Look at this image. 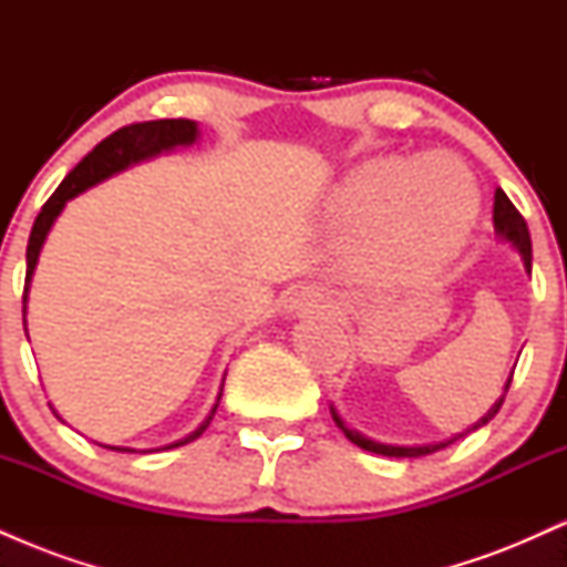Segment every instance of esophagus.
I'll list each match as a JSON object with an SVG mask.
<instances>
[{"label": "esophagus", "instance_id": "obj_1", "mask_svg": "<svg viewBox=\"0 0 567 567\" xmlns=\"http://www.w3.org/2000/svg\"><path fill=\"white\" fill-rule=\"evenodd\" d=\"M330 303L328 292L320 288H301V290H292L285 298V309L288 311H298V315H306V311H315V309H324Z\"/></svg>", "mask_w": 567, "mask_h": 567}]
</instances>
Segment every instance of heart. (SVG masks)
Returning a JSON list of instances; mask_svg holds the SVG:
<instances>
[{
    "label": "heart",
    "instance_id": "heart-1",
    "mask_svg": "<svg viewBox=\"0 0 567 567\" xmlns=\"http://www.w3.org/2000/svg\"><path fill=\"white\" fill-rule=\"evenodd\" d=\"M445 166L460 173L455 179ZM477 194L453 162L426 157L419 165L410 162H379L354 173L336 192L333 216L341 224L375 220L365 243L370 261H392L413 239L432 237L440 252H453L470 231Z\"/></svg>",
    "mask_w": 567,
    "mask_h": 567
}]
</instances>
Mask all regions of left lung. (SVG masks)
I'll use <instances>...</instances> for the list:
<instances>
[{
    "label": "left lung",
    "mask_w": 567,
    "mask_h": 567,
    "mask_svg": "<svg viewBox=\"0 0 567 567\" xmlns=\"http://www.w3.org/2000/svg\"><path fill=\"white\" fill-rule=\"evenodd\" d=\"M493 226H496V234H498L501 239H506V243H512L514 247H517V252H519V256H523L525 269L530 271V261H533V256H530V231H528V224H525V218L519 216L517 207L512 205V199L506 197V194L501 192V188H496V199H493ZM509 383H512V375H509V381H506L504 394H501L498 400H496V405H493L491 410H487V413L483 415V419L477 421V424L466 429L464 434L477 432L480 426H485L487 421H491L493 415L498 413L501 405H504V396H506V392H509ZM330 413H333V421L338 424V429H341V432L347 434V437H349L351 442H354L357 447H362V451H368V453L394 455V458H419V455L437 453V451H442V447L451 445V442H455L458 437H464V434H455V437L445 440V442H434V445H415V447H405V445H383V442H375V440L365 437V434H360V432H354V429H349L347 424H343L341 415L336 413V408H330Z\"/></svg>",
    "instance_id": "left-lung-1"
}]
</instances>
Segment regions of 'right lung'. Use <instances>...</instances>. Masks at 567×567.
I'll return each mask as SVG.
<instances>
[{"label": "right lung", "mask_w": 567, "mask_h": 567, "mask_svg": "<svg viewBox=\"0 0 567 567\" xmlns=\"http://www.w3.org/2000/svg\"><path fill=\"white\" fill-rule=\"evenodd\" d=\"M199 138V127L197 122L192 120H154V122H135V125L120 127L116 133L103 138L93 152L84 157L80 165L71 171L63 184L55 188L53 197L42 205V213H39L34 220V229H31L29 237V247H25V288H23V324H25V301H29V285L31 277H34L37 261H39V250H42L44 239H48V231L53 229L55 218L61 216V210L66 207L69 199H74L76 194H82L84 188L101 184V181L112 178L114 173H122L125 167L135 165V162L152 159L162 152H171L175 146H192L194 141ZM29 336V333H25ZM220 394H224V383H220V392L216 396V405L210 408L207 419L194 429L192 434H186L184 440L173 442V445L162 447V451H171V447H181L186 442L197 440L207 426H210L213 415H216ZM112 447V451L120 453H135L133 447H114V445H103Z\"/></svg>", "instance_id": "right-lung-1"}]
</instances>
